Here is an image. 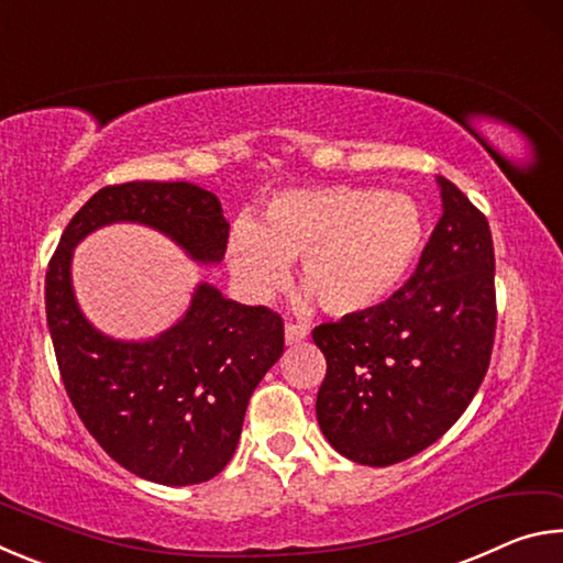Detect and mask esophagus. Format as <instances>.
<instances>
[{
  "instance_id": "obj_1",
  "label": "esophagus",
  "mask_w": 563,
  "mask_h": 563,
  "mask_svg": "<svg viewBox=\"0 0 563 563\" xmlns=\"http://www.w3.org/2000/svg\"><path fill=\"white\" fill-rule=\"evenodd\" d=\"M305 338H308V328L300 325V322H288V325H285V342H288V345H298Z\"/></svg>"
}]
</instances>
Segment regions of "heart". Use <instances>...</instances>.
Instances as JSON below:
<instances>
[{
	"label": "heart",
	"mask_w": 563,
	"mask_h": 563,
	"mask_svg": "<svg viewBox=\"0 0 563 563\" xmlns=\"http://www.w3.org/2000/svg\"><path fill=\"white\" fill-rule=\"evenodd\" d=\"M424 238L419 206L405 194L360 186L283 190L258 225L241 221L228 258L251 292H268L300 261V280L332 316L387 300L412 268Z\"/></svg>",
	"instance_id": "1"
}]
</instances>
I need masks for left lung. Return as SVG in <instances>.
Here are the masks:
<instances>
[{"label":"left lung","instance_id":"obj_1","mask_svg":"<svg viewBox=\"0 0 563 563\" xmlns=\"http://www.w3.org/2000/svg\"><path fill=\"white\" fill-rule=\"evenodd\" d=\"M442 218L415 273L375 308L322 322V434L347 460L389 466L427 450L470 407L497 332L494 243L479 208L440 178Z\"/></svg>","mask_w":563,"mask_h":563}]
</instances>
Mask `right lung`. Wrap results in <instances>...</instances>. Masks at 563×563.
<instances>
[{
    "label": "right lung",
    "mask_w": 563,
    "mask_h": 563,
    "mask_svg": "<svg viewBox=\"0 0 563 563\" xmlns=\"http://www.w3.org/2000/svg\"><path fill=\"white\" fill-rule=\"evenodd\" d=\"M117 221L156 228L201 263H218L228 247L223 208L201 186L129 180L97 190L46 268V322L62 383L89 434L129 472L170 487L208 482L231 462L247 399L283 355V318L201 285L186 318L161 338H103L76 308L69 263L84 235Z\"/></svg>",
    "instance_id": "right-lung-1"
}]
</instances>
